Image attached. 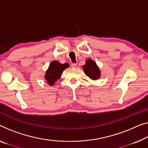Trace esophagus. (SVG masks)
<instances>
[{
  "label": "esophagus",
  "mask_w": 148,
  "mask_h": 148,
  "mask_svg": "<svg viewBox=\"0 0 148 148\" xmlns=\"http://www.w3.org/2000/svg\"><path fill=\"white\" fill-rule=\"evenodd\" d=\"M76 66H77V64H75V63L72 64H71V67L72 68H76Z\"/></svg>",
  "instance_id": "obj_1"
}]
</instances>
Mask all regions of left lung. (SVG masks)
Masks as SVG:
<instances>
[{"mask_svg":"<svg viewBox=\"0 0 148 148\" xmlns=\"http://www.w3.org/2000/svg\"><path fill=\"white\" fill-rule=\"evenodd\" d=\"M83 68L85 74L90 78L93 79V80H96V79L100 78V70L97 66L95 62L93 60H90V59L87 60V61L86 62V64L83 66Z\"/></svg>","mask_w":148,"mask_h":148,"instance_id":"8db88e82","label":"left lung"}]
</instances>
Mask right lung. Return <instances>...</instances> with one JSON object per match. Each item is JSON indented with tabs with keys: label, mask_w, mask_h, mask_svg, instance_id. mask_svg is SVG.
Masks as SVG:
<instances>
[{
	"label": "right lung",
	"mask_w": 148,
	"mask_h": 148,
	"mask_svg": "<svg viewBox=\"0 0 148 148\" xmlns=\"http://www.w3.org/2000/svg\"><path fill=\"white\" fill-rule=\"evenodd\" d=\"M68 66L67 63L62 64L57 61L52 62L45 74V79L47 82L50 86L54 85L55 82L60 78L63 71Z\"/></svg>",
	"instance_id": "obj_1"
}]
</instances>
